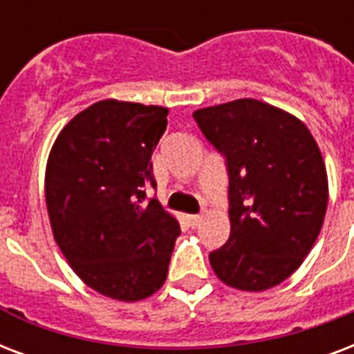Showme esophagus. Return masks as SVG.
<instances>
[{
  "label": "esophagus",
  "instance_id": "obj_1",
  "mask_svg": "<svg viewBox=\"0 0 354 354\" xmlns=\"http://www.w3.org/2000/svg\"><path fill=\"white\" fill-rule=\"evenodd\" d=\"M185 221H187V225L191 226V228H196V226L201 225L202 217L201 215H185Z\"/></svg>",
  "mask_w": 354,
  "mask_h": 354
}]
</instances>
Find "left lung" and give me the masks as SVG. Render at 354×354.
<instances>
[{
  "instance_id": "8db88e82",
  "label": "left lung",
  "mask_w": 354,
  "mask_h": 354,
  "mask_svg": "<svg viewBox=\"0 0 354 354\" xmlns=\"http://www.w3.org/2000/svg\"><path fill=\"white\" fill-rule=\"evenodd\" d=\"M193 117L228 172L230 237L209 263L236 290H269L303 263L323 226L328 183L319 147L299 118L260 100Z\"/></svg>"
}]
</instances>
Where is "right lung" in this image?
<instances>
[{
    "label": "right lung",
    "mask_w": 354,
    "mask_h": 354,
    "mask_svg": "<svg viewBox=\"0 0 354 354\" xmlns=\"http://www.w3.org/2000/svg\"><path fill=\"white\" fill-rule=\"evenodd\" d=\"M169 109L102 100L59 133L46 167L51 230L88 288L117 301H141L163 286L176 219L158 198L152 153Z\"/></svg>",
    "instance_id": "right-lung-1"
}]
</instances>
